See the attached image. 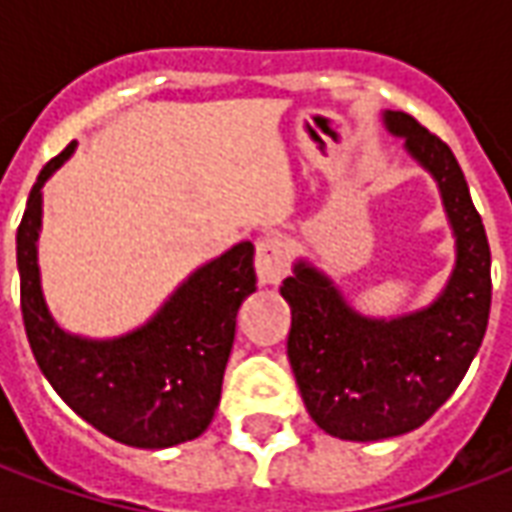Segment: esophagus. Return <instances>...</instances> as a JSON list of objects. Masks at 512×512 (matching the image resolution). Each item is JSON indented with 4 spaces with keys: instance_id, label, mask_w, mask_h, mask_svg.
<instances>
[{
    "instance_id": "34e87169",
    "label": "esophagus",
    "mask_w": 512,
    "mask_h": 512,
    "mask_svg": "<svg viewBox=\"0 0 512 512\" xmlns=\"http://www.w3.org/2000/svg\"><path fill=\"white\" fill-rule=\"evenodd\" d=\"M255 271L260 285H279L288 274V244L279 235H266L257 241Z\"/></svg>"
}]
</instances>
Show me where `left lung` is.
Wrapping results in <instances>:
<instances>
[{
  "instance_id": "8db88e82",
  "label": "left lung",
  "mask_w": 512,
  "mask_h": 512,
  "mask_svg": "<svg viewBox=\"0 0 512 512\" xmlns=\"http://www.w3.org/2000/svg\"><path fill=\"white\" fill-rule=\"evenodd\" d=\"M381 117L439 186L455 266L428 307L395 318L354 310L334 279L304 257L282 282L301 400L318 428L345 441L392 439L433 417L466 376L491 312V249L452 150L406 112Z\"/></svg>"
}]
</instances>
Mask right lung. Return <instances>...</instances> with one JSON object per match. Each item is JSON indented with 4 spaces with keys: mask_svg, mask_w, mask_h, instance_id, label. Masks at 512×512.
I'll use <instances>...</instances> for the list:
<instances>
[{
    "mask_svg": "<svg viewBox=\"0 0 512 512\" xmlns=\"http://www.w3.org/2000/svg\"><path fill=\"white\" fill-rule=\"evenodd\" d=\"M76 142L40 169L16 233L21 315L40 373L54 392L109 439L164 450L211 425L235 340V315L257 290L255 246L241 241L172 290L156 315L109 340L71 334L54 321L40 285L43 186Z\"/></svg>",
    "mask_w": 512,
    "mask_h": 512,
    "instance_id": "obj_1",
    "label": "right lung"
}]
</instances>
